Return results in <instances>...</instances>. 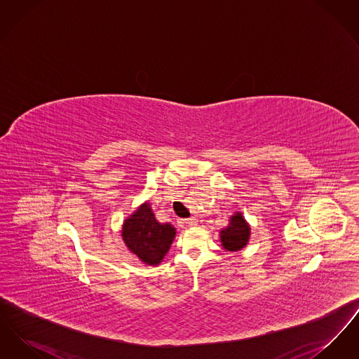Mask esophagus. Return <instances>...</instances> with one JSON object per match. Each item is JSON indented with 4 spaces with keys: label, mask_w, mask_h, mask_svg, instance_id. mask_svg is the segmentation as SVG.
Instances as JSON below:
<instances>
[{
    "label": "esophagus",
    "mask_w": 359,
    "mask_h": 359,
    "mask_svg": "<svg viewBox=\"0 0 359 359\" xmlns=\"http://www.w3.org/2000/svg\"><path fill=\"white\" fill-rule=\"evenodd\" d=\"M184 223H186L187 226H195V224L198 223V219H196L195 217H191V218H187V219H184Z\"/></svg>",
    "instance_id": "obj_1"
}]
</instances>
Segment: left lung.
<instances>
[{
  "label": "left lung",
  "mask_w": 359,
  "mask_h": 359,
  "mask_svg": "<svg viewBox=\"0 0 359 359\" xmlns=\"http://www.w3.org/2000/svg\"><path fill=\"white\" fill-rule=\"evenodd\" d=\"M249 234H250L249 224L242 218V215L237 212L236 215L231 217L230 224L221 231V242L223 248L230 252L241 250L248 243Z\"/></svg>",
  "instance_id": "8db88e82"
}]
</instances>
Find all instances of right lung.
Instances as JSON below:
<instances>
[{"label": "right lung", "instance_id": "add662e5", "mask_svg": "<svg viewBox=\"0 0 359 359\" xmlns=\"http://www.w3.org/2000/svg\"><path fill=\"white\" fill-rule=\"evenodd\" d=\"M175 234L171 224L156 221L148 203L141 205L122 227V238L126 246L149 265L158 264L167 255Z\"/></svg>", "mask_w": 359, "mask_h": 359}]
</instances>
